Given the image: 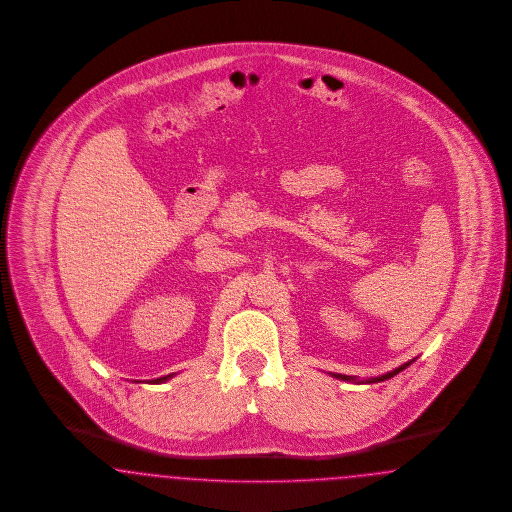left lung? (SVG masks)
<instances>
[{
  "mask_svg": "<svg viewBox=\"0 0 512 512\" xmlns=\"http://www.w3.org/2000/svg\"><path fill=\"white\" fill-rule=\"evenodd\" d=\"M415 362V358L413 360H409L406 364H402V366H398L396 369H392L389 373H383V375H379V377H371V379H356V377H350V375H343V373H329L331 377H335V379H341V381H348V383H381V381H387L390 377H394V375H398L402 369L408 368L409 364H413Z\"/></svg>",
  "mask_w": 512,
  "mask_h": 512,
  "instance_id": "left-lung-1",
  "label": "left lung"
}]
</instances>
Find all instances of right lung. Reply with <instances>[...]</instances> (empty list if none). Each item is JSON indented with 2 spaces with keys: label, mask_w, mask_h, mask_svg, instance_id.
<instances>
[{
  "label": "right lung",
  "mask_w": 512,
  "mask_h": 512,
  "mask_svg": "<svg viewBox=\"0 0 512 512\" xmlns=\"http://www.w3.org/2000/svg\"><path fill=\"white\" fill-rule=\"evenodd\" d=\"M175 373H169V375H164V377H158V379H152V381H148V383H154V385H160V383H165V381H169L171 377H173Z\"/></svg>",
  "instance_id": "obj_1"
}]
</instances>
